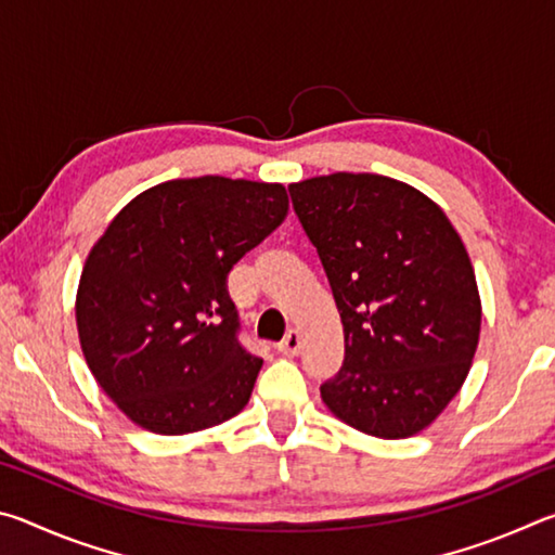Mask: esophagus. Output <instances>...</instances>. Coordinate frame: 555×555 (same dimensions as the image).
<instances>
[{"label":"esophagus","instance_id":"34e87169","mask_svg":"<svg viewBox=\"0 0 555 555\" xmlns=\"http://www.w3.org/2000/svg\"><path fill=\"white\" fill-rule=\"evenodd\" d=\"M276 347H279V352H284V354H298V350H300V333L296 331V327H291L284 340H281Z\"/></svg>","mask_w":555,"mask_h":555}]
</instances>
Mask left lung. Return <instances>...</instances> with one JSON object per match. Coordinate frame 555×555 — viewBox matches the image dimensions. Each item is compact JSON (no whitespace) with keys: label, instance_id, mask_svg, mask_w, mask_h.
<instances>
[{"label":"left lung","instance_id":"left-lung-1","mask_svg":"<svg viewBox=\"0 0 555 555\" xmlns=\"http://www.w3.org/2000/svg\"><path fill=\"white\" fill-rule=\"evenodd\" d=\"M345 333L325 406L362 434L409 438L436 421L473 364L482 306L446 212L401 181L331 173L288 185Z\"/></svg>","mask_w":555,"mask_h":555}]
</instances>
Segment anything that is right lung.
<instances>
[{
	"mask_svg": "<svg viewBox=\"0 0 555 555\" xmlns=\"http://www.w3.org/2000/svg\"><path fill=\"white\" fill-rule=\"evenodd\" d=\"M286 212L281 183L201 176L149 188L109 222L75 321L90 372L134 424L183 436L247 406L261 357L240 343L228 274Z\"/></svg>",
	"mask_w": 555,
	"mask_h": 555,
	"instance_id": "add662e5",
	"label": "right lung"
}]
</instances>
